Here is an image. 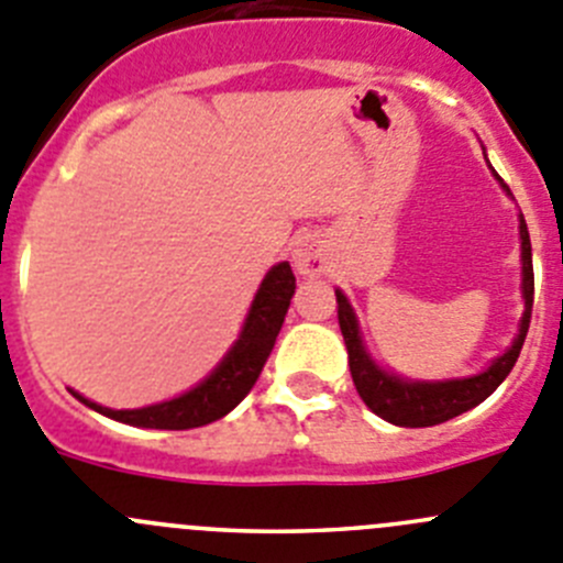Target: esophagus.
I'll return each mask as SVG.
<instances>
[{"mask_svg": "<svg viewBox=\"0 0 563 563\" xmlns=\"http://www.w3.org/2000/svg\"><path fill=\"white\" fill-rule=\"evenodd\" d=\"M291 264H294V269H297V275H302V277L322 275V269H324L322 241L313 239V235H299V239L294 241Z\"/></svg>", "mask_w": 563, "mask_h": 563, "instance_id": "esophagus-1", "label": "esophagus"}]
</instances>
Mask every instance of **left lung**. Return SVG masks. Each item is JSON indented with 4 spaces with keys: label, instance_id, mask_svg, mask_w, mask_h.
Instances as JSON below:
<instances>
[{
    "label": "left lung",
    "instance_id": "obj_1",
    "mask_svg": "<svg viewBox=\"0 0 563 563\" xmlns=\"http://www.w3.org/2000/svg\"><path fill=\"white\" fill-rule=\"evenodd\" d=\"M497 183H500L503 191L511 197V191H508V186L500 177H497ZM519 250H522L519 257H522L525 299L519 330L506 353H500L486 369L470 377L411 380V377H402L397 375V372H388L386 366H380L372 358V353L364 344V335H361L358 317H355L350 299H346V294L341 291V288H335V299H339V328L341 335H344L346 355H350V372H353V383L355 388H358L361 400L366 402V408H369L372 413H377V417L386 419V422L391 424H400V428H430V424L448 422V419L481 406L488 394L495 391V388L506 380L508 372L514 369V364H517L519 358V350H522L525 335H528L530 311H533V255H530V235L522 213H519Z\"/></svg>",
    "mask_w": 563,
    "mask_h": 563
}]
</instances>
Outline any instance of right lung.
Returning a JSON list of instances; mask_svg holds the SVG:
<instances>
[{
    "label": "right lung",
    "instance_id": "add662e5",
    "mask_svg": "<svg viewBox=\"0 0 563 563\" xmlns=\"http://www.w3.org/2000/svg\"><path fill=\"white\" fill-rule=\"evenodd\" d=\"M294 288H297V280H294L288 261L272 266L264 280H261V286H257L255 299H252L244 324H241L239 339L224 353V358L213 366V372L194 388L183 391L180 397L155 402V406L113 411V408L88 400L75 388H68V391L75 394L77 400L91 408V411L115 419V422L133 424V428L188 430L217 422V419L228 417L250 394V388L255 386L257 375H261L272 346H275L277 333H280L288 306H291Z\"/></svg>",
    "mask_w": 563,
    "mask_h": 563
}]
</instances>
